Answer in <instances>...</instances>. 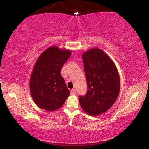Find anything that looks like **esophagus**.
Instances as JSON below:
<instances>
[{
	"mask_svg": "<svg viewBox=\"0 0 149 149\" xmlns=\"http://www.w3.org/2000/svg\"><path fill=\"white\" fill-rule=\"evenodd\" d=\"M76 90L75 89H72V90L71 91V95H74V94H76Z\"/></svg>",
	"mask_w": 149,
	"mask_h": 149,
	"instance_id": "obj_1",
	"label": "esophagus"
}]
</instances>
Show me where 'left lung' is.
I'll return each mask as SVG.
<instances>
[{
  "instance_id": "8db88e82",
  "label": "left lung",
  "mask_w": 149,
  "mask_h": 149,
  "mask_svg": "<svg viewBox=\"0 0 149 149\" xmlns=\"http://www.w3.org/2000/svg\"><path fill=\"white\" fill-rule=\"evenodd\" d=\"M87 92L79 97L81 107L96 116L110 109L119 94L120 77L116 65L101 49L92 48L82 54Z\"/></svg>"
}]
</instances>
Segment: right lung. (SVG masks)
Instances as JSON below:
<instances>
[{"mask_svg": "<svg viewBox=\"0 0 149 149\" xmlns=\"http://www.w3.org/2000/svg\"><path fill=\"white\" fill-rule=\"evenodd\" d=\"M71 55V51L51 47L42 53L36 61L30 78V91L38 107L48 111L61 108L70 91L61 74V70Z\"/></svg>", "mask_w": 149, "mask_h": 149, "instance_id": "add662e5", "label": "right lung"}]
</instances>
